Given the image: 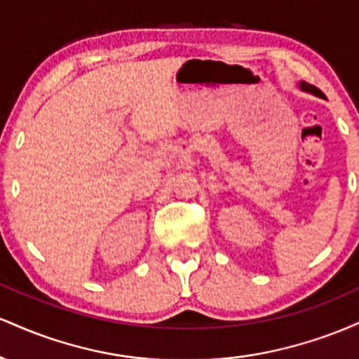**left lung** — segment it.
Here are the masks:
<instances>
[{
  "label": "left lung",
  "mask_w": 359,
  "mask_h": 359,
  "mask_svg": "<svg viewBox=\"0 0 359 359\" xmlns=\"http://www.w3.org/2000/svg\"><path fill=\"white\" fill-rule=\"evenodd\" d=\"M300 88H302L304 90H309V93L316 94V96H320V97H323V96H324V94H323V93H320V90L316 88V86H312V84H307V82H302V84H300Z\"/></svg>",
  "instance_id": "left-lung-1"
}]
</instances>
